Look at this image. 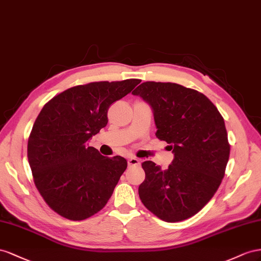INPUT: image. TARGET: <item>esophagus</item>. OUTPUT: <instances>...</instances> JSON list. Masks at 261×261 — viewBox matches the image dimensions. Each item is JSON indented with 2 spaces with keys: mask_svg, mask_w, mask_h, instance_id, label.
Segmentation results:
<instances>
[{
  "mask_svg": "<svg viewBox=\"0 0 261 261\" xmlns=\"http://www.w3.org/2000/svg\"><path fill=\"white\" fill-rule=\"evenodd\" d=\"M128 165H129V167H131V166H139L140 165V160H138L137 158H129Z\"/></svg>",
  "mask_w": 261,
  "mask_h": 261,
  "instance_id": "esophagus-1",
  "label": "esophagus"
}]
</instances>
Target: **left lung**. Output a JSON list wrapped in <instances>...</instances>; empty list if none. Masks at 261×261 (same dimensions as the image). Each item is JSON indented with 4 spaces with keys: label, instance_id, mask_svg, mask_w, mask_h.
Segmentation results:
<instances>
[{
    "label": "left lung",
    "instance_id": "1",
    "mask_svg": "<svg viewBox=\"0 0 261 261\" xmlns=\"http://www.w3.org/2000/svg\"><path fill=\"white\" fill-rule=\"evenodd\" d=\"M132 94L152 106L155 136L174 153L165 170L142 163L140 199L163 221L189 219L212 199L225 175L230 147L224 119L205 95L176 83L144 82Z\"/></svg>",
    "mask_w": 261,
    "mask_h": 261
}]
</instances>
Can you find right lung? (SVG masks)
<instances>
[{
  "mask_svg": "<svg viewBox=\"0 0 261 261\" xmlns=\"http://www.w3.org/2000/svg\"><path fill=\"white\" fill-rule=\"evenodd\" d=\"M141 80L101 81L65 89L41 109L28 138L27 158L36 188L61 217L82 221L108 202L128 163L106 158L87 141L108 122L110 105Z\"/></svg>",
  "mask_w": 261,
  "mask_h": 261,
  "instance_id": "1",
  "label": "right lung"
}]
</instances>
